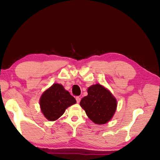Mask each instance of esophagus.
Segmentation results:
<instances>
[{
	"label": "esophagus",
	"instance_id": "obj_1",
	"mask_svg": "<svg viewBox=\"0 0 160 160\" xmlns=\"http://www.w3.org/2000/svg\"><path fill=\"white\" fill-rule=\"evenodd\" d=\"M76 101H77V102L78 103H79L80 102V98L79 97V96H76Z\"/></svg>",
	"mask_w": 160,
	"mask_h": 160
}]
</instances>
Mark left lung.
<instances>
[{"label":"left lung","mask_w":160,"mask_h":160,"mask_svg":"<svg viewBox=\"0 0 160 160\" xmlns=\"http://www.w3.org/2000/svg\"><path fill=\"white\" fill-rule=\"evenodd\" d=\"M87 92V96L81 100L80 106L94 123H107L116 110V99L109 91L98 84L88 88Z\"/></svg>","instance_id":"8db88e82"}]
</instances>
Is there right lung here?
<instances>
[{
    "label": "right lung",
    "mask_w": 160,
    "mask_h": 160,
    "mask_svg": "<svg viewBox=\"0 0 160 160\" xmlns=\"http://www.w3.org/2000/svg\"><path fill=\"white\" fill-rule=\"evenodd\" d=\"M76 103V99L59 84H53L42 93L40 99L42 113L50 121L56 120L67 107Z\"/></svg>",
    "instance_id": "add662e5"
}]
</instances>
